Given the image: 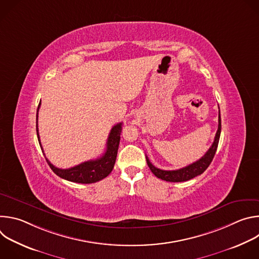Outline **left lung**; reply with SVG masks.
<instances>
[{"label": "left lung", "mask_w": 259, "mask_h": 259, "mask_svg": "<svg viewBox=\"0 0 259 259\" xmlns=\"http://www.w3.org/2000/svg\"><path fill=\"white\" fill-rule=\"evenodd\" d=\"M220 132H221V119H220V112L218 113V129L215 134L214 141L212 145L210 146V149L208 152L197 162L183 167L178 170H162L157 167H155L149 160V158L146 157V163L149 165L151 171L158 177L161 178L162 180L170 181V182H181V181H187L190 180L200 174H202L211 164L214 155L216 153L218 142H219V137H220Z\"/></svg>", "instance_id": "8db88e82"}]
</instances>
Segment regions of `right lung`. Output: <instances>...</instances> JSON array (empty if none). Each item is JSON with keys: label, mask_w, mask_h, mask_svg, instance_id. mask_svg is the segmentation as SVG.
Returning <instances> with one entry per match:
<instances>
[{"label": "right lung", "mask_w": 259, "mask_h": 259, "mask_svg": "<svg viewBox=\"0 0 259 259\" xmlns=\"http://www.w3.org/2000/svg\"><path fill=\"white\" fill-rule=\"evenodd\" d=\"M40 105H41V102L39 103L38 109H36V135H38V140L42 149V152L44 153L43 147L41 145L39 130H38V112H39ZM121 132H122V123H119L112 128L106 142V151L100 158L96 160H90L68 169H60L55 167L53 164L50 163V161L47 158H46V161L50 166V168L52 169V171L63 179H66L71 182H78V183L97 182L105 178L114 169V165L117 159V154L119 149Z\"/></svg>", "instance_id": "right-lung-1"}]
</instances>
